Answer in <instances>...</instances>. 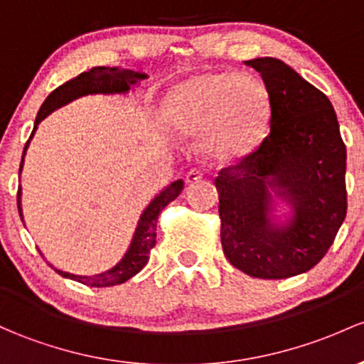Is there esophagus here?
<instances>
[{
    "instance_id": "34e87169",
    "label": "esophagus",
    "mask_w": 364,
    "mask_h": 364,
    "mask_svg": "<svg viewBox=\"0 0 364 364\" xmlns=\"http://www.w3.org/2000/svg\"><path fill=\"white\" fill-rule=\"evenodd\" d=\"M203 177H205V173H203L201 170H198V168H194V170L187 171L186 181H187V183H196V182L201 181Z\"/></svg>"
}]
</instances>
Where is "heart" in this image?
Masks as SVG:
<instances>
[{
	"label": "heart",
	"instance_id": "heart-1",
	"mask_svg": "<svg viewBox=\"0 0 364 364\" xmlns=\"http://www.w3.org/2000/svg\"><path fill=\"white\" fill-rule=\"evenodd\" d=\"M165 118L175 134L203 135V149L212 158H240L264 139L267 93L252 76L198 74L175 88Z\"/></svg>",
	"mask_w": 364,
	"mask_h": 364
}]
</instances>
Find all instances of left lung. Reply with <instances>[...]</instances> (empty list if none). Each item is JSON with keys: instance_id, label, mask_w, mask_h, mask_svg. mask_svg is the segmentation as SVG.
<instances>
[{"instance_id": "8db88e82", "label": "left lung", "mask_w": 364, "mask_h": 364, "mask_svg": "<svg viewBox=\"0 0 364 364\" xmlns=\"http://www.w3.org/2000/svg\"><path fill=\"white\" fill-rule=\"evenodd\" d=\"M246 65L265 85L271 128L257 149L220 168L215 178L220 241L228 260L245 274L287 279L326 255L346 218V144L321 90L277 58ZM267 186L296 210L284 228L268 222Z\"/></svg>"}]
</instances>
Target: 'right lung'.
<instances>
[{
    "label": "right lung",
    "instance_id": "1",
    "mask_svg": "<svg viewBox=\"0 0 364 364\" xmlns=\"http://www.w3.org/2000/svg\"><path fill=\"white\" fill-rule=\"evenodd\" d=\"M146 74H140L130 69L123 68H92L87 73L77 74L73 80L65 81L64 85L53 90L46 100L43 102L40 112H38L36 121H34L33 134L36 132V127L41 123V119H45L46 116L52 111H55L57 107H62L71 100L77 99V97L88 95V93H124L130 90L132 85H135L139 80H144ZM29 136V140H31ZM29 140L26 142L24 152H22V163H24V154L27 146H29ZM21 163V170H22ZM18 170V175H21ZM183 182L177 181L171 183L170 187H166L159 196H156L151 201V205L144 210L142 217H140L139 225L134 234V240H132L130 248L124 253V257L121 259L118 265L111 269V271L102 272V274L97 276H74L69 272H62L55 269L60 276L69 277V279L77 281V283H83L87 287H114V284H121L124 281H128L130 277H134L136 272L142 271L144 265L149 260V252L152 246L156 245V224H158L159 213L163 212L165 206L170 205L178 194L182 193ZM17 206H18V215L22 218V210H21V187L17 191Z\"/></svg>",
    "mask_w": 364,
    "mask_h": 364
}]
</instances>
